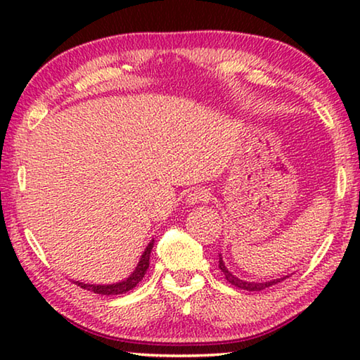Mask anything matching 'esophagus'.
<instances>
[{
  "label": "esophagus",
  "instance_id": "esophagus-1",
  "mask_svg": "<svg viewBox=\"0 0 360 360\" xmlns=\"http://www.w3.org/2000/svg\"><path fill=\"white\" fill-rule=\"evenodd\" d=\"M211 198V192L205 187H197L192 192L187 193V203L197 205V203H206Z\"/></svg>",
  "mask_w": 360,
  "mask_h": 360
}]
</instances>
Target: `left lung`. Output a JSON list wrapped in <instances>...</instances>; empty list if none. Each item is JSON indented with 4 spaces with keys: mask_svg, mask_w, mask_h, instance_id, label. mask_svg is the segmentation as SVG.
<instances>
[{
    "mask_svg": "<svg viewBox=\"0 0 360 360\" xmlns=\"http://www.w3.org/2000/svg\"><path fill=\"white\" fill-rule=\"evenodd\" d=\"M219 268H221V271L224 273L225 279H227V281H229L231 285H235V288L243 289V290H249V292L264 290L265 288H270V285L281 283V281H284L285 278H288V276H283V278L273 279V281H266V283H249V281H243V279L236 278L235 275H231V271H229V268L225 266V264H224V260H222L221 255H219Z\"/></svg>",
    "mask_w": 360,
    "mask_h": 360,
    "instance_id": "1",
    "label": "left lung"
}]
</instances>
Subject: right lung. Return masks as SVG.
Returning a JSON list of instances; mask_svg holds the SVG:
<instances>
[{
    "instance_id": "1",
    "label": "right lung",
    "mask_w": 360,
    "mask_h": 360,
    "mask_svg": "<svg viewBox=\"0 0 360 360\" xmlns=\"http://www.w3.org/2000/svg\"><path fill=\"white\" fill-rule=\"evenodd\" d=\"M152 246H154V240H152L148 248L144 249V252L141 255V259H139L138 265L135 268V271L131 273V275L124 279V281L120 283H115V284H106V285H95V284H84V283H79L76 281L77 285H81L82 289H87L90 292H94V294H101V295H120V294H127V292L131 290L133 288H136V284L141 281L144 278L146 271H148L149 268V257H150V251H152Z\"/></svg>"
}]
</instances>
